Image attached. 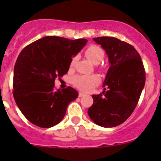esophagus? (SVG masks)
<instances>
[{"label": "esophagus", "instance_id": "1", "mask_svg": "<svg viewBox=\"0 0 161 161\" xmlns=\"http://www.w3.org/2000/svg\"><path fill=\"white\" fill-rule=\"evenodd\" d=\"M86 94L85 93H83V92H79V97H83V96H85Z\"/></svg>", "mask_w": 161, "mask_h": 161}]
</instances>
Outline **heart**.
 <instances>
[{
	"instance_id": "heart-1",
	"label": "heart",
	"mask_w": 161,
	"mask_h": 161,
	"mask_svg": "<svg viewBox=\"0 0 161 161\" xmlns=\"http://www.w3.org/2000/svg\"><path fill=\"white\" fill-rule=\"evenodd\" d=\"M85 54L94 64H98L103 58V50L97 45H90L85 50ZM77 56H73L71 59V67L74 66L77 61ZM73 85L79 90L89 92L100 82V78L97 75H78L71 79Z\"/></svg>"
}]
</instances>
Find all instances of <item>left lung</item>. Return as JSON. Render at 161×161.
Instances as JSON below:
<instances>
[{
	"instance_id": "8db88e82",
	"label": "left lung",
	"mask_w": 161,
	"mask_h": 161,
	"mask_svg": "<svg viewBox=\"0 0 161 161\" xmlns=\"http://www.w3.org/2000/svg\"><path fill=\"white\" fill-rule=\"evenodd\" d=\"M93 40L104 49L110 68L103 82L104 91L92 96L93 103L88 114L101 127H115L134 111L145 86V69L139 53L129 43L110 36Z\"/></svg>"
}]
</instances>
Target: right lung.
Listing matches in <instances>:
<instances>
[{"instance_id": "right-lung-1", "label": "right lung", "mask_w": 161, "mask_h": 161, "mask_svg": "<svg viewBox=\"0 0 161 161\" xmlns=\"http://www.w3.org/2000/svg\"><path fill=\"white\" fill-rule=\"evenodd\" d=\"M87 40L45 36L25 47L14 68L13 96L27 120L40 128L56 125L79 92L69 86L55 90L54 80L69 71L71 59Z\"/></svg>"}]
</instances>
